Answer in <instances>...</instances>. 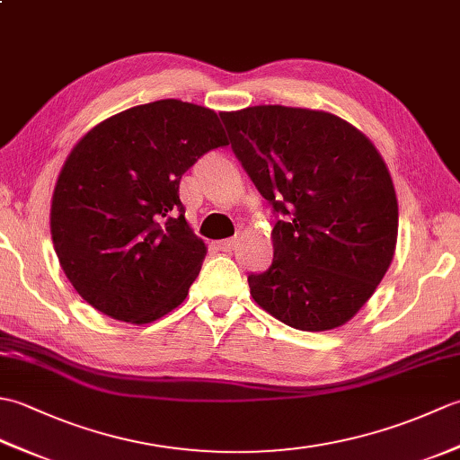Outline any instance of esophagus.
I'll use <instances>...</instances> for the list:
<instances>
[{
	"label": "esophagus",
	"instance_id": "esophagus-1",
	"mask_svg": "<svg viewBox=\"0 0 460 460\" xmlns=\"http://www.w3.org/2000/svg\"><path fill=\"white\" fill-rule=\"evenodd\" d=\"M237 245H239V237H231V239H225V241H219V243H217V247H219L221 251H225V252L235 251Z\"/></svg>",
	"mask_w": 460,
	"mask_h": 460
}]
</instances>
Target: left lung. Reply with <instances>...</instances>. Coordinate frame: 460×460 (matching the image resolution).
<instances>
[{
	"mask_svg": "<svg viewBox=\"0 0 460 460\" xmlns=\"http://www.w3.org/2000/svg\"><path fill=\"white\" fill-rule=\"evenodd\" d=\"M231 148L280 217L272 265L249 275L257 305L287 326L346 324L392 265L397 198L376 146L349 122L280 104L221 112Z\"/></svg>",
	"mask_w": 460,
	"mask_h": 460,
	"instance_id": "1",
	"label": "left lung"
}]
</instances>
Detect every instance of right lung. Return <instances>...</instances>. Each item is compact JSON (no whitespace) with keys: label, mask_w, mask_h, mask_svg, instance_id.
Masks as SVG:
<instances>
[{"label":"right lung","mask_w":460,"mask_h":460,"mask_svg":"<svg viewBox=\"0 0 460 460\" xmlns=\"http://www.w3.org/2000/svg\"><path fill=\"white\" fill-rule=\"evenodd\" d=\"M227 144L219 114L175 99L134 106L83 136L58 173L51 237L93 308L148 324L181 305L208 247L185 221L180 181Z\"/></svg>","instance_id":"add662e5"}]
</instances>
